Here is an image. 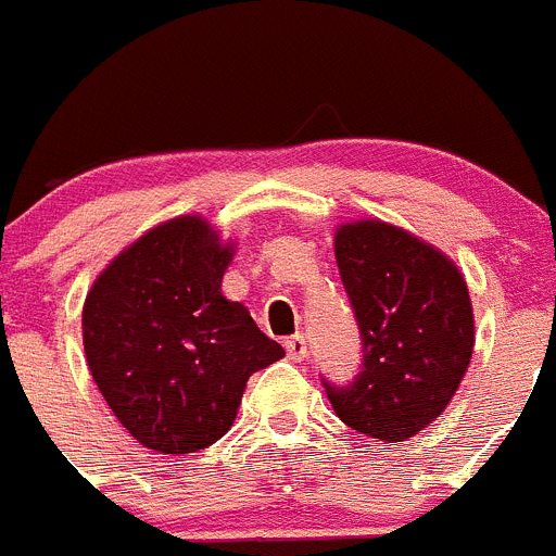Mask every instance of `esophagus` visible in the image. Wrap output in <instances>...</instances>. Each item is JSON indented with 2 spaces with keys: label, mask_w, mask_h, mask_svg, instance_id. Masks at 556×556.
<instances>
[{
  "label": "esophagus",
  "mask_w": 556,
  "mask_h": 556,
  "mask_svg": "<svg viewBox=\"0 0 556 556\" xmlns=\"http://www.w3.org/2000/svg\"><path fill=\"white\" fill-rule=\"evenodd\" d=\"M285 351H288V359L293 362H302L307 356V340L302 334H293L285 340Z\"/></svg>",
  "instance_id": "esophagus-1"
}]
</instances>
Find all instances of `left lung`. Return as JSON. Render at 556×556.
<instances>
[{
    "label": "left lung",
    "instance_id": "left-lung-1",
    "mask_svg": "<svg viewBox=\"0 0 556 556\" xmlns=\"http://www.w3.org/2000/svg\"><path fill=\"white\" fill-rule=\"evenodd\" d=\"M334 257L362 331V372L326 383L349 428L408 442L447 408L475 351L469 288L447 254L381 219L345 222Z\"/></svg>",
    "mask_w": 556,
    "mask_h": 556
}]
</instances>
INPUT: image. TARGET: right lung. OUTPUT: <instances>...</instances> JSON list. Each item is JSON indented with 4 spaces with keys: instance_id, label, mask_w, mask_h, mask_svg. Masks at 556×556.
I'll list each match as a JSON object with an SVG mask.
<instances>
[{
    "instance_id": "1",
    "label": "right lung",
    "mask_w": 556,
    "mask_h": 556,
    "mask_svg": "<svg viewBox=\"0 0 556 556\" xmlns=\"http://www.w3.org/2000/svg\"><path fill=\"white\" fill-rule=\"evenodd\" d=\"M232 254L211 222L175 216L128 243L85 299L92 381L123 428L155 453L219 442L249 376L285 356L249 309L222 293Z\"/></svg>"
}]
</instances>
